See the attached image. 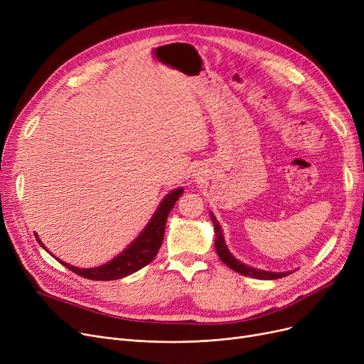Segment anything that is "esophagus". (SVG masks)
<instances>
[{"label": "esophagus", "instance_id": "1", "mask_svg": "<svg viewBox=\"0 0 364 364\" xmlns=\"http://www.w3.org/2000/svg\"><path fill=\"white\" fill-rule=\"evenodd\" d=\"M195 176H196V174H195Z\"/></svg>", "mask_w": 364, "mask_h": 364}]
</instances>
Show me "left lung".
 Wrapping results in <instances>:
<instances>
[{
    "mask_svg": "<svg viewBox=\"0 0 364 364\" xmlns=\"http://www.w3.org/2000/svg\"><path fill=\"white\" fill-rule=\"evenodd\" d=\"M211 214V220L214 223V232H215V250L217 254L220 257V259L227 265L230 267L232 270H235L236 273L242 274V276H247V277H254V279H261V280H274V279H280L291 274L292 272H282V273H274V272H265V270H259L255 269V267L247 265L242 261H239L230 251H228V247L225 245L224 236H223V230H221V225L217 221L215 215L213 213Z\"/></svg>",
    "mask_w": 364,
    "mask_h": 364,
    "instance_id": "8db88e82",
    "label": "left lung"
}]
</instances>
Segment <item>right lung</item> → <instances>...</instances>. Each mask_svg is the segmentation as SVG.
Masks as SVG:
<instances>
[{"mask_svg":"<svg viewBox=\"0 0 364 364\" xmlns=\"http://www.w3.org/2000/svg\"><path fill=\"white\" fill-rule=\"evenodd\" d=\"M183 193H184L183 187H177L172 190V192H169L161 200L155 214L151 215L150 221L143 228V232L136 239H134L119 255L112 258L109 262H106L103 265L92 267V269H80V267L70 265V264L59 259L57 257H54L53 254L51 255L60 264H63L70 272L76 273L78 276H82L85 279H91V280H118V279H122L125 276L136 273L140 269H143V267H146L149 262H151L153 258L156 257L159 247L162 245V240H164L168 214L171 213V209L174 208L176 202L178 200V198ZM33 235H35L38 243H40L47 252H50L46 247V245L41 242V239L38 237V235L36 233H33Z\"/></svg>","mask_w":364,"mask_h":364,"instance_id":"obj_1","label":"right lung"}]
</instances>
